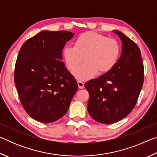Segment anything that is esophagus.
I'll use <instances>...</instances> for the list:
<instances>
[{
	"label": "esophagus",
	"instance_id": "1",
	"mask_svg": "<svg viewBox=\"0 0 157 157\" xmlns=\"http://www.w3.org/2000/svg\"><path fill=\"white\" fill-rule=\"evenodd\" d=\"M78 84L79 89H83L84 87V83L82 81H78Z\"/></svg>",
	"mask_w": 157,
	"mask_h": 157
}]
</instances>
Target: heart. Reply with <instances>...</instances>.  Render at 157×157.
Here are the masks:
<instances>
[{
	"label": "heart",
	"mask_w": 157,
	"mask_h": 157,
	"mask_svg": "<svg viewBox=\"0 0 157 157\" xmlns=\"http://www.w3.org/2000/svg\"><path fill=\"white\" fill-rule=\"evenodd\" d=\"M120 54L121 46L116 39L94 32L80 34L74 42V47L66 46L63 50V59L71 71L78 67L84 57L86 62L74 72L76 78L80 79L91 78L98 71H110Z\"/></svg>",
	"instance_id": "obj_1"
}]
</instances>
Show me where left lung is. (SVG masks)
<instances>
[{
  "mask_svg": "<svg viewBox=\"0 0 157 157\" xmlns=\"http://www.w3.org/2000/svg\"><path fill=\"white\" fill-rule=\"evenodd\" d=\"M122 41L121 57L115 66L84 86L89 93L88 111L99 123L112 124L125 118L136 105L144 80L139 46L118 30Z\"/></svg>",
  "mask_w": 157,
  "mask_h": 157,
  "instance_id": "8db88e82",
  "label": "left lung"
}]
</instances>
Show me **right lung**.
I'll return each instance as SVG.
<instances>
[{
    "instance_id": "right-lung-1",
    "label": "right lung",
    "mask_w": 157,
    "mask_h": 157,
    "mask_svg": "<svg viewBox=\"0 0 157 157\" xmlns=\"http://www.w3.org/2000/svg\"><path fill=\"white\" fill-rule=\"evenodd\" d=\"M74 33L44 30L28 39L18 52L14 82L21 104L37 121H56L67 112L78 83L62 62V50Z\"/></svg>"
}]
</instances>
